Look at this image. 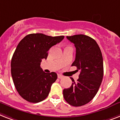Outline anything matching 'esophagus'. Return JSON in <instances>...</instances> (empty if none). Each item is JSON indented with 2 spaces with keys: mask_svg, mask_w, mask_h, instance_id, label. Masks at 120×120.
I'll return each mask as SVG.
<instances>
[{
  "mask_svg": "<svg viewBox=\"0 0 120 120\" xmlns=\"http://www.w3.org/2000/svg\"><path fill=\"white\" fill-rule=\"evenodd\" d=\"M63 75H61V74H58V75H57V77H58V78L59 79H62V78H63Z\"/></svg>",
  "mask_w": 120,
  "mask_h": 120,
  "instance_id": "esophagus-1",
  "label": "esophagus"
}]
</instances>
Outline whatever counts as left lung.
Instances as JSON below:
<instances>
[{
  "label": "left lung",
  "instance_id": "left-lung-1",
  "mask_svg": "<svg viewBox=\"0 0 120 120\" xmlns=\"http://www.w3.org/2000/svg\"><path fill=\"white\" fill-rule=\"evenodd\" d=\"M76 49L75 61L72 66L80 70L77 82L63 90V96L69 105L80 107L94 98L101 85L103 76V57L98 44L84 34L67 36Z\"/></svg>",
  "mask_w": 120,
  "mask_h": 120
}]
</instances>
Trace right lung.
Here are the masks:
<instances>
[{
  "instance_id": "right-lung-1",
  "label": "right lung",
  "mask_w": 120,
  "mask_h": 120,
  "mask_svg": "<svg viewBox=\"0 0 120 120\" xmlns=\"http://www.w3.org/2000/svg\"><path fill=\"white\" fill-rule=\"evenodd\" d=\"M64 38L32 33L24 37L17 46L11 58V77L17 92L26 101L38 103L48 96L57 74L45 73L40 64L42 59H46L49 49Z\"/></svg>"
}]
</instances>
